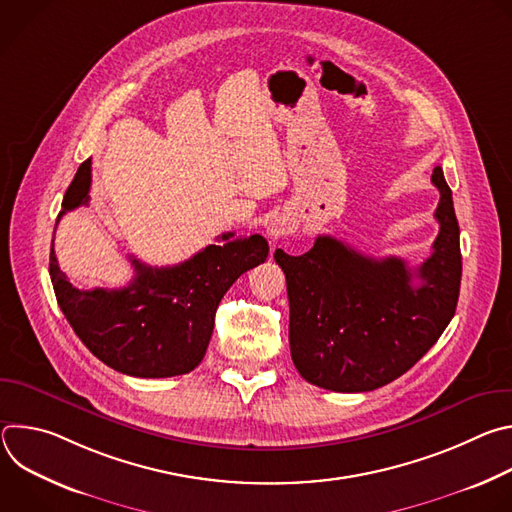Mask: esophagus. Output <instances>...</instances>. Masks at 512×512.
I'll return each mask as SVG.
<instances>
[{"label": "esophagus", "mask_w": 512, "mask_h": 512, "mask_svg": "<svg viewBox=\"0 0 512 512\" xmlns=\"http://www.w3.org/2000/svg\"><path fill=\"white\" fill-rule=\"evenodd\" d=\"M289 231V225L285 221H281V218H277V221H273L269 227H267V235L271 239H279L281 235H285Z\"/></svg>", "instance_id": "34e87169"}]
</instances>
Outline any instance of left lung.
I'll return each instance as SVG.
<instances>
[{"mask_svg": "<svg viewBox=\"0 0 512 512\" xmlns=\"http://www.w3.org/2000/svg\"><path fill=\"white\" fill-rule=\"evenodd\" d=\"M431 182L440 190V235L415 269L397 257H367L328 235L300 257L275 251L287 281L291 358L308 383L338 393L379 389L407 373L454 318L460 227L440 166Z\"/></svg>", "mask_w": 512, "mask_h": 512, "instance_id": "left-lung-1", "label": "left lung"}]
</instances>
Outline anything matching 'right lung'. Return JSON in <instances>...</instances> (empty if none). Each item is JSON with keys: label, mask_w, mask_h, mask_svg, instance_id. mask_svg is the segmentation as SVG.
<instances>
[{"label": "right lung", "mask_w": 512, "mask_h": 512, "mask_svg": "<svg viewBox=\"0 0 512 512\" xmlns=\"http://www.w3.org/2000/svg\"><path fill=\"white\" fill-rule=\"evenodd\" d=\"M91 160L70 182L62 210L89 204ZM223 245H208L172 267L131 259L135 277L121 289H77L60 271L54 241L50 279L56 302L83 344L107 367L139 379H164L194 371L208 348L214 314L229 287L267 259L261 235L225 233Z\"/></svg>", "instance_id": "add662e5"}]
</instances>
